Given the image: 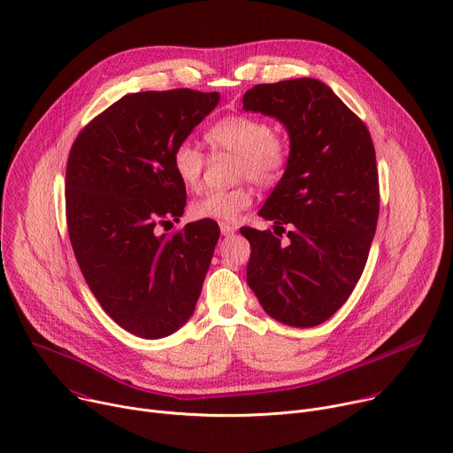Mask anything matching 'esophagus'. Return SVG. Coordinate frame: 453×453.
<instances>
[{
    "label": "esophagus",
    "mask_w": 453,
    "mask_h": 453,
    "mask_svg": "<svg viewBox=\"0 0 453 453\" xmlns=\"http://www.w3.org/2000/svg\"><path fill=\"white\" fill-rule=\"evenodd\" d=\"M234 231H236V227H234V226L226 224V222H222V224H220V233H222L224 236H231Z\"/></svg>",
    "instance_id": "1"
}]
</instances>
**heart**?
<instances>
[{
	"label": "heart",
	"mask_w": 453,
	"mask_h": 453,
	"mask_svg": "<svg viewBox=\"0 0 453 453\" xmlns=\"http://www.w3.org/2000/svg\"><path fill=\"white\" fill-rule=\"evenodd\" d=\"M203 137L213 153L236 155V175L250 179L260 188L278 184L289 166V141L274 132L271 122L262 117L250 113L227 115L215 122ZM172 168L186 189H196L205 168V155L193 142L184 141L172 153ZM251 202L253 193L245 186L208 191L191 202L189 217L195 220L234 222Z\"/></svg>",
	"instance_id": "b5f03b06"
}]
</instances>
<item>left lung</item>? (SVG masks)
<instances>
[{"label":"left lung","instance_id":"left-lung-1","mask_svg":"<svg viewBox=\"0 0 453 453\" xmlns=\"http://www.w3.org/2000/svg\"><path fill=\"white\" fill-rule=\"evenodd\" d=\"M242 101L245 110L280 119L291 137L289 166L258 211L274 220V233L240 229L251 243L248 283L274 319L319 325L352 295L376 233L380 177L372 137L318 79L257 85ZM281 232L290 240L281 242Z\"/></svg>","mask_w":453,"mask_h":453}]
</instances>
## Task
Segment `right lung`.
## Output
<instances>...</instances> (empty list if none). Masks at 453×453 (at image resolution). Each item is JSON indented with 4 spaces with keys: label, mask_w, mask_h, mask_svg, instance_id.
I'll use <instances>...</instances> for the list:
<instances>
[{
    "label": "right lung",
    "mask_w": 453,
    "mask_h": 453,
    "mask_svg": "<svg viewBox=\"0 0 453 453\" xmlns=\"http://www.w3.org/2000/svg\"><path fill=\"white\" fill-rule=\"evenodd\" d=\"M219 101L189 88L128 94L92 119L68 153L66 226L79 269L104 312L146 340L191 318L220 236L215 220L158 234L186 208L172 153Z\"/></svg>",
    "instance_id": "right-lung-1"
}]
</instances>
